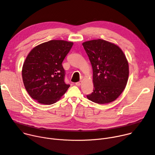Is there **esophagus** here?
I'll return each instance as SVG.
<instances>
[{
	"mask_svg": "<svg viewBox=\"0 0 155 155\" xmlns=\"http://www.w3.org/2000/svg\"><path fill=\"white\" fill-rule=\"evenodd\" d=\"M81 81H78V82H77V83H75V85H77V86H80L81 85Z\"/></svg>",
	"mask_w": 155,
	"mask_h": 155,
	"instance_id": "34e87169",
	"label": "esophagus"
}]
</instances>
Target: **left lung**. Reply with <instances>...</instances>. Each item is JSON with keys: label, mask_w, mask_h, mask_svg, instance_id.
<instances>
[{"label": "left lung", "mask_w": 155, "mask_h": 155, "mask_svg": "<svg viewBox=\"0 0 155 155\" xmlns=\"http://www.w3.org/2000/svg\"><path fill=\"white\" fill-rule=\"evenodd\" d=\"M93 68L94 91L87 95L98 104L115 100L127 85L129 66L126 56L117 45L97 39L82 44Z\"/></svg>", "instance_id": "obj_1"}]
</instances>
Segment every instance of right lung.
<instances>
[{"label": "right lung", "mask_w": 155, "mask_h": 155, "mask_svg": "<svg viewBox=\"0 0 155 155\" xmlns=\"http://www.w3.org/2000/svg\"><path fill=\"white\" fill-rule=\"evenodd\" d=\"M74 43L52 40L31 50L24 63L22 75L29 95L40 104H55L70 87L64 81L62 62Z\"/></svg>", "instance_id": "right-lung-1"}]
</instances>
